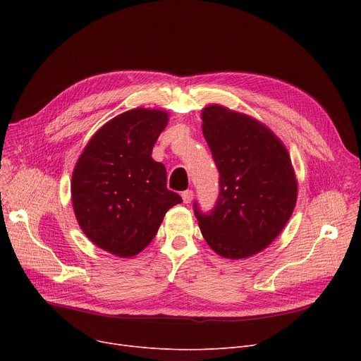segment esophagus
<instances>
[{
  "label": "esophagus",
  "instance_id": "34e87169",
  "mask_svg": "<svg viewBox=\"0 0 361 361\" xmlns=\"http://www.w3.org/2000/svg\"><path fill=\"white\" fill-rule=\"evenodd\" d=\"M181 197H183V202H184V203H190V202L193 200L195 195H193L192 190H185V192L181 193Z\"/></svg>",
  "mask_w": 361,
  "mask_h": 361
}]
</instances>
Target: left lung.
Segmentation results:
<instances>
[{"mask_svg":"<svg viewBox=\"0 0 361 361\" xmlns=\"http://www.w3.org/2000/svg\"><path fill=\"white\" fill-rule=\"evenodd\" d=\"M202 130L219 171L209 214L195 203L203 238L226 259L250 257L279 235L293 215L297 180L287 147L260 121L221 105L202 111Z\"/></svg>","mask_w":361,"mask_h":361,"instance_id":"1","label":"left lung"}]
</instances>
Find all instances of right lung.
I'll return each instance as SVG.
<instances>
[{"label":"right lung","instance_id":"right-lung-1","mask_svg":"<svg viewBox=\"0 0 361 361\" xmlns=\"http://www.w3.org/2000/svg\"><path fill=\"white\" fill-rule=\"evenodd\" d=\"M168 112L135 108L104 124L75 162L71 202L82 231L118 257L140 253L157 235L168 209L181 203L166 188L164 164L152 149Z\"/></svg>","mask_w":361,"mask_h":361}]
</instances>
